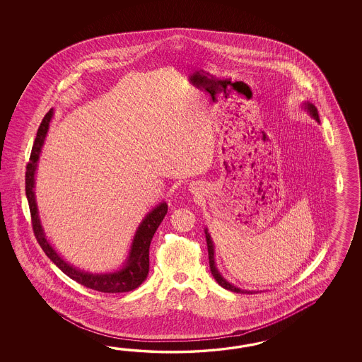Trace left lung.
Here are the masks:
<instances>
[{"mask_svg": "<svg viewBox=\"0 0 362 362\" xmlns=\"http://www.w3.org/2000/svg\"><path fill=\"white\" fill-rule=\"evenodd\" d=\"M303 107L304 110L307 111L309 115L312 116L313 119H315V122H318L320 123V117H318V111H317V108H315V105H312L310 102H305V103H303ZM204 233H206V240H207V248H208V257H209V269H211V273H212V276L216 279V282L218 284V285L223 287V288H226V290H229V291H233V293H255L256 291H247V290H240L239 287L237 286L231 285L230 282H228L225 278L221 276V273L218 272V269L216 268V262H215V246H214V240L211 238V235H209V233H208L207 229H204Z\"/></svg>", "mask_w": 362, "mask_h": 362, "instance_id": "1", "label": "left lung"}]
</instances>
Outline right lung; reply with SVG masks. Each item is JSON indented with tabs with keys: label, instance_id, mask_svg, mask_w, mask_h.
<instances>
[{
	"label": "right lung",
	"instance_id": "add662e5",
	"mask_svg": "<svg viewBox=\"0 0 362 362\" xmlns=\"http://www.w3.org/2000/svg\"><path fill=\"white\" fill-rule=\"evenodd\" d=\"M53 115H54V110L52 108L47 115L44 116L42 122L40 124L37 136L32 147L30 162L27 164V170H25V195L30 204L32 226H33L36 239L47 257L54 262L66 276L76 281L77 284L100 293H116L132 291L137 288L146 279L148 274V248L155 231L159 228L164 216L167 215L168 204L163 202L144 217L132 240L129 254L127 256L124 265L120 269L110 272V273H90V272L77 269L74 265L66 262L47 239L45 231L40 221L39 208H37L36 195H35V175L37 170L41 148L44 146V142L47 139L49 125L53 119Z\"/></svg>",
	"mask_w": 362,
	"mask_h": 362
}]
</instances>
